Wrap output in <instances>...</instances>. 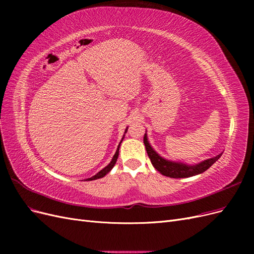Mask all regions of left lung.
Here are the masks:
<instances>
[{
	"instance_id": "8db88e82",
	"label": "left lung",
	"mask_w": 254,
	"mask_h": 254,
	"mask_svg": "<svg viewBox=\"0 0 254 254\" xmlns=\"http://www.w3.org/2000/svg\"><path fill=\"white\" fill-rule=\"evenodd\" d=\"M144 144L153 167H155L160 174H162L166 177H170V178H189V177L201 174L205 172L207 168H210L222 155V153H220V155H217L216 157L206 159L198 164L189 165L181 162H174V161L166 160L161 157L159 153H157V151L151 147L146 132L144 134Z\"/></svg>"
}]
</instances>
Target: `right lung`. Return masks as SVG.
<instances>
[{"label": "right lung", "instance_id": "right-lung-1", "mask_svg": "<svg viewBox=\"0 0 254 254\" xmlns=\"http://www.w3.org/2000/svg\"><path fill=\"white\" fill-rule=\"evenodd\" d=\"M127 129H128V127H127V128H126V130H125V133L127 132ZM124 136H125V134L123 135V137H122V141H123V139H124ZM122 141L120 142V144H119V146H118V149H117V151H115L114 156H113V158H112V160H111V162H110L108 165H107L105 168H103V170H102L101 172H98L96 175H94L93 177H91V178H88L87 180L91 181V180H96V179H99V178H103V177H105L107 174H108V173L112 170L113 166L115 165V163H117V160H118V158H119V151H120V146H121Z\"/></svg>", "mask_w": 254, "mask_h": 254}]
</instances>
